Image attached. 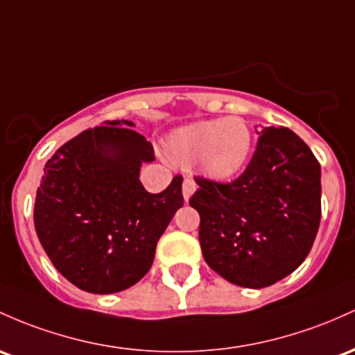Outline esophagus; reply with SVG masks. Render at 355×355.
I'll list each match as a JSON object with an SVG mask.
<instances>
[{"instance_id": "34e87169", "label": "esophagus", "mask_w": 355, "mask_h": 355, "mask_svg": "<svg viewBox=\"0 0 355 355\" xmlns=\"http://www.w3.org/2000/svg\"><path fill=\"white\" fill-rule=\"evenodd\" d=\"M197 190V184L192 180V178H184V184H182V193H184V198L189 202V198L193 196V192Z\"/></svg>"}]
</instances>
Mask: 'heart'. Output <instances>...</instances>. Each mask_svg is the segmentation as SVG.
<instances>
[{"instance_id":"obj_1","label":"heart","mask_w":355,"mask_h":355,"mask_svg":"<svg viewBox=\"0 0 355 355\" xmlns=\"http://www.w3.org/2000/svg\"><path fill=\"white\" fill-rule=\"evenodd\" d=\"M252 135L241 118L196 121L171 131L165 153L171 163L197 165L214 180H229L246 166Z\"/></svg>"}]
</instances>
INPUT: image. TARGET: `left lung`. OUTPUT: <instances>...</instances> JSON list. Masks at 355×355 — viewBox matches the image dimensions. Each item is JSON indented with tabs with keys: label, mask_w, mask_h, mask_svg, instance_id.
<instances>
[{
	"label": "left lung",
	"mask_w": 355,
	"mask_h": 355,
	"mask_svg": "<svg viewBox=\"0 0 355 355\" xmlns=\"http://www.w3.org/2000/svg\"><path fill=\"white\" fill-rule=\"evenodd\" d=\"M248 168L231 184L197 177L202 254L237 286L264 288L309 256L322 216L320 163L288 128H264Z\"/></svg>",
	"instance_id": "1"
}]
</instances>
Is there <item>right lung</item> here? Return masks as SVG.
<instances>
[{
  "label": "right lung",
  "mask_w": 355,
  "mask_h": 355,
  "mask_svg": "<svg viewBox=\"0 0 355 355\" xmlns=\"http://www.w3.org/2000/svg\"><path fill=\"white\" fill-rule=\"evenodd\" d=\"M128 126L104 121L62 145L45 163L33 222L46 256L80 290L107 295L150 271L158 239L184 205L182 177L162 193L139 182L153 146Z\"/></svg>",
  "instance_id": "add662e5"
}]
</instances>
